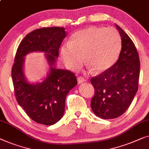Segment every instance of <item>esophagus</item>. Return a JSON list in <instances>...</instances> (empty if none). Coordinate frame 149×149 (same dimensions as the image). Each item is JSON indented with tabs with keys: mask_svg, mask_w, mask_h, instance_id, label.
I'll return each instance as SVG.
<instances>
[{
	"mask_svg": "<svg viewBox=\"0 0 149 149\" xmlns=\"http://www.w3.org/2000/svg\"><path fill=\"white\" fill-rule=\"evenodd\" d=\"M86 81V79H84V77H81V76H79V77H77V81H78L79 84L82 83V82H84V81Z\"/></svg>",
	"mask_w": 149,
	"mask_h": 149,
	"instance_id": "obj_1",
	"label": "esophagus"
}]
</instances>
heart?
<instances>
[{"label": "heart", "instance_id": "1", "mask_svg": "<svg viewBox=\"0 0 149 149\" xmlns=\"http://www.w3.org/2000/svg\"><path fill=\"white\" fill-rule=\"evenodd\" d=\"M122 49V40L113 28L92 26L77 31L61 48V55L69 70L77 71L85 61L94 72L109 70L118 60Z\"/></svg>", "mask_w": 149, "mask_h": 149}]
</instances>
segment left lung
Listing matches in <instances>:
<instances>
[{"label":"left lung","instance_id":"8db88e82","mask_svg":"<svg viewBox=\"0 0 149 149\" xmlns=\"http://www.w3.org/2000/svg\"><path fill=\"white\" fill-rule=\"evenodd\" d=\"M122 40V49L113 66L92 77L95 88L91 108L96 116L109 119L124 113L138 88L140 59L136 48L128 35L116 25Z\"/></svg>","mask_w":149,"mask_h":149}]
</instances>
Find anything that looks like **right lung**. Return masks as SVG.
Wrapping results in <instances>:
<instances>
[{"label": "right lung", "instance_id": "add662e5", "mask_svg": "<svg viewBox=\"0 0 149 149\" xmlns=\"http://www.w3.org/2000/svg\"><path fill=\"white\" fill-rule=\"evenodd\" d=\"M65 36L61 27L37 29L22 40L15 56L11 76L16 100L26 114L40 124L53 125L61 119L66 96L77 83L74 73L54 68ZM33 51L46 53L50 72L42 83L31 85L24 79L22 65L23 56Z\"/></svg>", "mask_w": 149, "mask_h": 149}]
</instances>
